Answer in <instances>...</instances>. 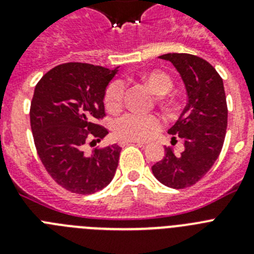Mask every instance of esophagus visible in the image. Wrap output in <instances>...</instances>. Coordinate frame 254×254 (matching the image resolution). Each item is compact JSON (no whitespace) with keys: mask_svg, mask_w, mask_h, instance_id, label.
I'll use <instances>...</instances> for the list:
<instances>
[{"mask_svg":"<svg viewBox=\"0 0 254 254\" xmlns=\"http://www.w3.org/2000/svg\"><path fill=\"white\" fill-rule=\"evenodd\" d=\"M129 143H136L138 146H143L145 143L141 142V141H132V140H123L121 141V146H126V145H129Z\"/></svg>","mask_w":254,"mask_h":254,"instance_id":"obj_1","label":"esophagus"}]
</instances>
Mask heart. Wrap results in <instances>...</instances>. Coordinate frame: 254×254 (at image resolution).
<instances>
[{
	"mask_svg": "<svg viewBox=\"0 0 254 254\" xmlns=\"http://www.w3.org/2000/svg\"><path fill=\"white\" fill-rule=\"evenodd\" d=\"M145 81L154 93L163 95L172 90L173 80L169 75L160 71L150 72L145 76ZM126 94V84L123 80H114L108 85L104 94L105 107L111 112L118 111L123 104ZM161 120L155 114L129 113L123 114L114 123V132L117 137L122 140L143 141L152 137L155 132L160 128Z\"/></svg>",
	"mask_w": 254,
	"mask_h": 254,
	"instance_id": "obj_1",
	"label": "heart"
}]
</instances>
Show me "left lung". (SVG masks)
I'll return each instance as SVG.
<instances>
[{
  "instance_id": "obj_1",
  "label": "left lung",
  "mask_w": 254,
  "mask_h": 254,
  "mask_svg": "<svg viewBox=\"0 0 254 254\" xmlns=\"http://www.w3.org/2000/svg\"><path fill=\"white\" fill-rule=\"evenodd\" d=\"M160 58L172 62L187 90V105L168 131L183 140L185 150L176 155L165 147V156L151 170L164 186L182 190L197 183L219 158L226 134L228 105L223 78L207 61L188 53H168Z\"/></svg>"
}]
</instances>
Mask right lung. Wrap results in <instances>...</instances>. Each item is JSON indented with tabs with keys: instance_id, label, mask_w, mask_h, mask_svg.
Wrapping results in <instances>:
<instances>
[{
	"instance_id": "obj_1",
	"label": "right lung",
	"mask_w": 254,
	"mask_h": 254,
	"mask_svg": "<svg viewBox=\"0 0 254 254\" xmlns=\"http://www.w3.org/2000/svg\"><path fill=\"white\" fill-rule=\"evenodd\" d=\"M116 69L80 62L58 64L40 78L30 104V126L38 156L49 176L64 190L91 194L107 187L118 167L114 143L86 154L108 129L104 94Z\"/></svg>"
}]
</instances>
